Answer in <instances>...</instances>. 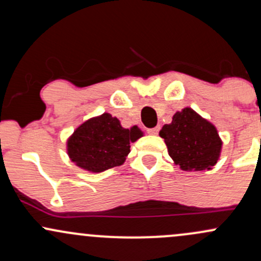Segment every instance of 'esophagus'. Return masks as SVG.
Returning a JSON list of instances; mask_svg holds the SVG:
<instances>
[{"label":"esophagus","mask_w":261,"mask_h":261,"mask_svg":"<svg viewBox=\"0 0 261 261\" xmlns=\"http://www.w3.org/2000/svg\"><path fill=\"white\" fill-rule=\"evenodd\" d=\"M158 131H160V126H155V127H152V128H148L147 133L149 135H157Z\"/></svg>","instance_id":"34e87169"}]
</instances>
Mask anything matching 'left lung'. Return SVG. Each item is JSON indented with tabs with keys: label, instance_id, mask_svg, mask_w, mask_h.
<instances>
[{
	"label": "left lung",
	"instance_id": "8db88e82",
	"mask_svg": "<svg viewBox=\"0 0 261 261\" xmlns=\"http://www.w3.org/2000/svg\"><path fill=\"white\" fill-rule=\"evenodd\" d=\"M160 136L182 170L211 169L220 158L222 141L216 127L191 108L176 112L172 122L162 127Z\"/></svg>",
	"mask_w": 261,
	"mask_h": 261
}]
</instances>
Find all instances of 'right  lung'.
Instances as JSON below:
<instances>
[{
    "label": "right lung",
    "mask_w": 261,
    "mask_h": 261,
    "mask_svg": "<svg viewBox=\"0 0 261 261\" xmlns=\"http://www.w3.org/2000/svg\"><path fill=\"white\" fill-rule=\"evenodd\" d=\"M143 136L137 126L124 128L109 113L83 122L67 141V154L80 168L100 173L121 166L130 153V142Z\"/></svg>",
    "instance_id": "add662e5"
}]
</instances>
